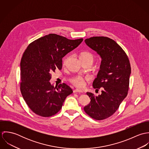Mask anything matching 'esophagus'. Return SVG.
Returning <instances> with one entry per match:
<instances>
[{"label":"esophagus","instance_id":"esophagus-1","mask_svg":"<svg viewBox=\"0 0 149 149\" xmlns=\"http://www.w3.org/2000/svg\"><path fill=\"white\" fill-rule=\"evenodd\" d=\"M73 92L74 93H77V92H79V93H83V91L81 89H76L73 91Z\"/></svg>","mask_w":149,"mask_h":149}]
</instances>
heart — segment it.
<instances>
[{"instance_id": "b5f03b06", "label": "heart", "mask_w": 149, "mask_h": 149, "mask_svg": "<svg viewBox=\"0 0 149 149\" xmlns=\"http://www.w3.org/2000/svg\"><path fill=\"white\" fill-rule=\"evenodd\" d=\"M80 58L81 61L84 60H91L92 63L94 61V56L90 52H83L80 53ZM66 58L64 59V64L66 63ZM88 80L87 78H84L81 76H74L70 79V81L71 83L77 87H83L85 85V80Z\"/></svg>"}]
</instances>
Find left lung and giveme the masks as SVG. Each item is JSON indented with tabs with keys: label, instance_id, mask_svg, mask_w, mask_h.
<instances>
[{
	"label": "left lung",
	"instance_id": "1",
	"mask_svg": "<svg viewBox=\"0 0 149 149\" xmlns=\"http://www.w3.org/2000/svg\"><path fill=\"white\" fill-rule=\"evenodd\" d=\"M85 42L102 58L100 70L93 82L102 94L96 96L87 92L90 103L84 107L85 113L92 118L100 120L112 116L127 96L129 89L131 66L128 56L114 40L106 37H93Z\"/></svg>",
	"mask_w": 149,
	"mask_h": 149
}]
</instances>
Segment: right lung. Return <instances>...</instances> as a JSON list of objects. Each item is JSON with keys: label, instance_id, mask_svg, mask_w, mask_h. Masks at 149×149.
I'll return each instance as SVG.
<instances>
[{"label": "right lung", "instance_id": "add662e5", "mask_svg": "<svg viewBox=\"0 0 149 149\" xmlns=\"http://www.w3.org/2000/svg\"><path fill=\"white\" fill-rule=\"evenodd\" d=\"M83 41L49 34L27 47L20 64V89L25 102L36 114L42 117L54 115L61 109L66 97L72 93L66 84L54 87L49 80L52 72L62 69L64 56Z\"/></svg>", "mask_w": 149, "mask_h": 149}]
</instances>
